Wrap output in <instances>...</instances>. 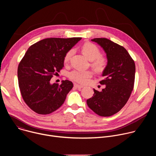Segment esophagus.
<instances>
[{
	"instance_id": "1",
	"label": "esophagus",
	"mask_w": 156,
	"mask_h": 156,
	"mask_svg": "<svg viewBox=\"0 0 156 156\" xmlns=\"http://www.w3.org/2000/svg\"><path fill=\"white\" fill-rule=\"evenodd\" d=\"M74 86L75 87H76V88H78V89H81V88H82L83 86H81V85H79V84H76V83H75L74 84Z\"/></svg>"
}]
</instances>
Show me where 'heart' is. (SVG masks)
<instances>
[{"instance_id": "heart-1", "label": "heart", "mask_w": 156, "mask_h": 156, "mask_svg": "<svg viewBox=\"0 0 156 156\" xmlns=\"http://www.w3.org/2000/svg\"><path fill=\"white\" fill-rule=\"evenodd\" d=\"M83 54L90 60H91V66L98 72H103L107 66L108 60L106 57L101 55L99 49L91 42H86L81 47ZM73 50L71 49L66 52L64 56V62L67 63L69 62L73 54ZM93 75L91 70H75L69 74V78L78 83H86Z\"/></svg>"}]
</instances>
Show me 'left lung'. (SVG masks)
Instances as JSON below:
<instances>
[{"instance_id": "8db88e82", "label": "left lung", "mask_w": 156, "mask_h": 156, "mask_svg": "<svg viewBox=\"0 0 156 156\" xmlns=\"http://www.w3.org/2000/svg\"><path fill=\"white\" fill-rule=\"evenodd\" d=\"M107 55V66L103 71L105 87L99 92L94 89L93 96L86 101L88 107L102 117L113 115L124 107L134 87L135 63L122 46L107 38H94Z\"/></svg>"}]
</instances>
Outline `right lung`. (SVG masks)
Returning <instances> with one entry per match:
<instances>
[{
    "instance_id": "add662e5",
    "label": "right lung",
    "mask_w": 156,
    "mask_h": 156,
    "mask_svg": "<svg viewBox=\"0 0 156 156\" xmlns=\"http://www.w3.org/2000/svg\"><path fill=\"white\" fill-rule=\"evenodd\" d=\"M81 37L46 38L31 46L20 61L18 79L27 105L38 114L47 115L64 102L73 84L69 80L51 84L53 75L63 67L64 56Z\"/></svg>"
}]
</instances>
